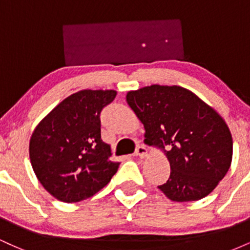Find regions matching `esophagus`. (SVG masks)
<instances>
[{
	"instance_id": "esophagus-1",
	"label": "esophagus",
	"mask_w": 250,
	"mask_h": 250,
	"mask_svg": "<svg viewBox=\"0 0 250 250\" xmlns=\"http://www.w3.org/2000/svg\"><path fill=\"white\" fill-rule=\"evenodd\" d=\"M134 155L135 156H139V157H146L148 155V150H147V148L145 147V146H139V147L136 148V150H135V153H134Z\"/></svg>"
}]
</instances>
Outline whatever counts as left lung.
Segmentation results:
<instances>
[{
	"label": "left lung",
	"instance_id": "obj_1",
	"mask_svg": "<svg viewBox=\"0 0 250 250\" xmlns=\"http://www.w3.org/2000/svg\"><path fill=\"white\" fill-rule=\"evenodd\" d=\"M127 102L145 125V142L161 148L170 162V176L160 190L176 202L210 194L233 156V140L222 117L177 85L153 84L129 91Z\"/></svg>",
	"mask_w": 250,
	"mask_h": 250
}]
</instances>
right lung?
<instances>
[{"label": "right lung", "mask_w": 250, "mask_h": 250, "mask_svg": "<svg viewBox=\"0 0 250 250\" xmlns=\"http://www.w3.org/2000/svg\"><path fill=\"white\" fill-rule=\"evenodd\" d=\"M114 90H81L56 105L30 140V161L37 179L57 200L79 202L93 196L116 174L110 146L101 139V113Z\"/></svg>", "instance_id": "add662e5"}]
</instances>
